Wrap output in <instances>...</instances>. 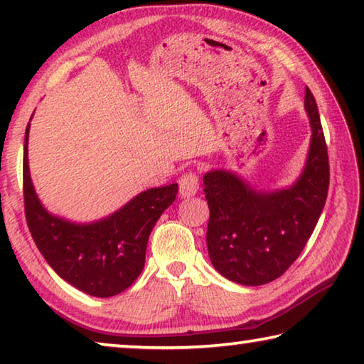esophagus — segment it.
Segmentation results:
<instances>
[{
    "instance_id": "1",
    "label": "esophagus",
    "mask_w": 364,
    "mask_h": 364,
    "mask_svg": "<svg viewBox=\"0 0 364 364\" xmlns=\"http://www.w3.org/2000/svg\"><path fill=\"white\" fill-rule=\"evenodd\" d=\"M197 189H199V176L196 171L184 173L180 180V194L183 197H191L197 193Z\"/></svg>"
}]
</instances>
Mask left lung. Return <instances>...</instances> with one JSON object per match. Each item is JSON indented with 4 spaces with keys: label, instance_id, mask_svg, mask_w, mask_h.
Instances as JSON below:
<instances>
[{
    "label": "left lung",
    "instance_id": "left-lung-1",
    "mask_svg": "<svg viewBox=\"0 0 364 364\" xmlns=\"http://www.w3.org/2000/svg\"><path fill=\"white\" fill-rule=\"evenodd\" d=\"M305 109L311 143L304 173L289 189L258 193L231 171L204 175L210 218L207 249L212 264L230 281L262 286L297 260L323 212L329 189V157L318 106L310 88Z\"/></svg>",
    "mask_w": 364,
    "mask_h": 364
}]
</instances>
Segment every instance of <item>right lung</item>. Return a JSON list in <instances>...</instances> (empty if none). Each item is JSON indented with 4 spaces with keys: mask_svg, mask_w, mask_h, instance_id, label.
Returning a JSON list of instances; mask_svg holds the SVG:
<instances>
[{
    "mask_svg": "<svg viewBox=\"0 0 364 364\" xmlns=\"http://www.w3.org/2000/svg\"><path fill=\"white\" fill-rule=\"evenodd\" d=\"M28 128L23 146V207L36 247L56 273L78 291L112 297L130 287L144 268L154 225L173 204L178 184L138 194L119 212L90 225L54 217L41 205L28 171Z\"/></svg>",
    "mask_w": 364,
    "mask_h": 364,
    "instance_id": "obj_1",
    "label": "right lung"
}]
</instances>
